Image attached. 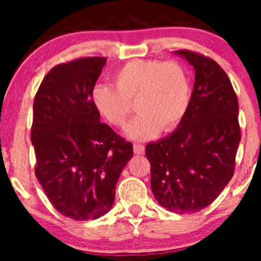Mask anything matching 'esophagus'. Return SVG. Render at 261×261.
<instances>
[{"mask_svg": "<svg viewBox=\"0 0 261 261\" xmlns=\"http://www.w3.org/2000/svg\"><path fill=\"white\" fill-rule=\"evenodd\" d=\"M144 151H145V146L140 145V144H134V152H135V154H144Z\"/></svg>", "mask_w": 261, "mask_h": 261, "instance_id": "obj_1", "label": "esophagus"}]
</instances>
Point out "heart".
<instances>
[{"mask_svg": "<svg viewBox=\"0 0 261 261\" xmlns=\"http://www.w3.org/2000/svg\"><path fill=\"white\" fill-rule=\"evenodd\" d=\"M115 86L98 83L92 89L94 107L111 125L122 127L133 112L139 115L126 128L128 138L144 140L162 128L177 127L188 110L191 84L180 63L135 59L118 68Z\"/></svg>", "mask_w": 261, "mask_h": 261, "instance_id": "b5f03b06", "label": "heart"}]
</instances>
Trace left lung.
<instances>
[{
  "label": "left lung",
  "mask_w": 261,
  "mask_h": 261,
  "mask_svg": "<svg viewBox=\"0 0 261 261\" xmlns=\"http://www.w3.org/2000/svg\"><path fill=\"white\" fill-rule=\"evenodd\" d=\"M175 54L194 69L188 110L169 136L147 144L145 155L158 203L170 212L194 213L217 198L235 172L239 101L215 60L191 50Z\"/></svg>",
  "instance_id": "8db88e82"
}]
</instances>
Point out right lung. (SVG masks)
Masks as SVG:
<instances>
[{"label":"right lung","mask_w":261,"mask_h":261,"mask_svg":"<svg viewBox=\"0 0 261 261\" xmlns=\"http://www.w3.org/2000/svg\"><path fill=\"white\" fill-rule=\"evenodd\" d=\"M106 58H80L55 65L34 99L31 143L35 175L50 203L75 221L96 220L112 208L133 144L101 122L92 89Z\"/></svg>","instance_id":"obj_1"}]
</instances>
